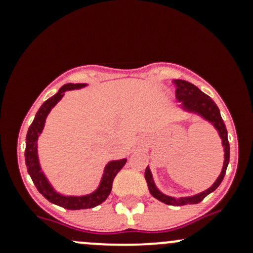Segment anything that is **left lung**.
Returning a JSON list of instances; mask_svg holds the SVG:
<instances>
[{
    "label": "left lung",
    "mask_w": 253,
    "mask_h": 253,
    "mask_svg": "<svg viewBox=\"0 0 253 253\" xmlns=\"http://www.w3.org/2000/svg\"><path fill=\"white\" fill-rule=\"evenodd\" d=\"M175 85V95L177 98V100L182 101L183 108L187 109L190 111L198 112V114L202 115L205 119L208 120L209 122L214 125L216 129L219 131V134H220V138L223 141L224 145V167L223 170H221V174L216 178V181L214 182V185L211 186V188L205 191V192L200 193V195L192 196V197H185V198H174L169 197V196H165L155 187L154 182H153L152 174H150L149 168L145 169V180H147L148 188H149V192L152 193L153 197H155L157 200L162 201L165 205L170 206H185V205H196V203H200L201 201L205 200V197L209 195V193L213 192L214 190L218 188V186L220 185L221 181H223L224 176H225L226 168H228L229 159H230V145H229L228 141V131H226L225 124H224L223 119L220 116V111H219L218 106L214 103L213 99L209 98L208 95L197 88L195 84L190 83L187 81H182V79H175L172 81Z\"/></svg>",
    "instance_id": "obj_1"
}]
</instances>
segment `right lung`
<instances>
[{
	"mask_svg": "<svg viewBox=\"0 0 253 253\" xmlns=\"http://www.w3.org/2000/svg\"><path fill=\"white\" fill-rule=\"evenodd\" d=\"M84 84H65L61 86L57 94L52 96V98L47 99L42 106H40L39 111L35 115V119L33 124L29 126L28 129L27 138H25V165H27V170L29 172L30 177H32L33 182H34L35 187L38 188L40 193L50 201L53 205H57L60 207H63L65 209H88L94 208V207L101 205L106 198L109 197L112 188V181H114L115 176L117 172L124 168L126 164L127 159L117 160V162L109 163L108 167L105 169V174L103 176L100 186L95 192H93L89 196H83V197H66V196L58 195L57 192L53 191L51 187L50 183L47 182L46 177L42 172L39 167V162H38V154H37V141L39 137L40 132L42 131L44 127L45 119H46L47 114L50 112L51 109L56 105L58 100L63 96V93L66 90H71V89L81 88Z\"/></svg>",
	"mask_w": 253,
	"mask_h": 253,
	"instance_id": "1",
	"label": "right lung"
}]
</instances>
